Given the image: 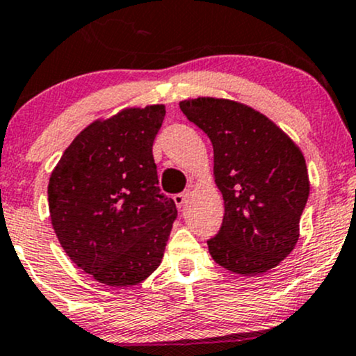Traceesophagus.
I'll use <instances>...</instances> for the list:
<instances>
[{"mask_svg":"<svg viewBox=\"0 0 356 356\" xmlns=\"http://www.w3.org/2000/svg\"><path fill=\"white\" fill-rule=\"evenodd\" d=\"M189 191H186V192H181V194H175L174 195V202H175V206L177 207H182L184 204H186L187 201H189Z\"/></svg>","mask_w":356,"mask_h":356,"instance_id":"esophagus-1","label":"esophagus"}]
</instances>
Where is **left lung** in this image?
Listing matches in <instances>:
<instances>
[{
  "instance_id": "obj_1",
  "label": "left lung",
  "mask_w": 356,
  "mask_h": 356,
  "mask_svg": "<svg viewBox=\"0 0 356 356\" xmlns=\"http://www.w3.org/2000/svg\"><path fill=\"white\" fill-rule=\"evenodd\" d=\"M179 107L214 149L224 219L207 241L212 259L241 276L268 273L300 238L309 195L303 152L275 122L239 102L199 97Z\"/></svg>"
}]
</instances>
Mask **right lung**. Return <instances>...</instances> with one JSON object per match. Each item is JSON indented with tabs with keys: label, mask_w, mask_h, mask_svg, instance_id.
<instances>
[{
	"label": "right lung",
	"mask_w": 356,
	"mask_h": 356,
	"mask_svg": "<svg viewBox=\"0 0 356 356\" xmlns=\"http://www.w3.org/2000/svg\"><path fill=\"white\" fill-rule=\"evenodd\" d=\"M164 105L124 108L73 138L50 175L51 226L68 257L102 284L142 283L161 264L177 209L157 187L152 145Z\"/></svg>",
	"instance_id": "1"
}]
</instances>
